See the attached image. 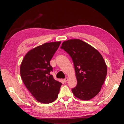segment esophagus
Returning a JSON list of instances; mask_svg holds the SVG:
<instances>
[{"label": "esophagus", "instance_id": "1", "mask_svg": "<svg viewBox=\"0 0 124 124\" xmlns=\"http://www.w3.org/2000/svg\"><path fill=\"white\" fill-rule=\"evenodd\" d=\"M69 80V78L68 77H66L64 79V82H67Z\"/></svg>", "mask_w": 124, "mask_h": 124}]
</instances>
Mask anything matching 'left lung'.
<instances>
[{"instance_id":"8db88e82","label":"left lung","mask_w":124,"mask_h":124,"mask_svg":"<svg viewBox=\"0 0 124 124\" xmlns=\"http://www.w3.org/2000/svg\"><path fill=\"white\" fill-rule=\"evenodd\" d=\"M61 48L72 58L77 84L72 89L75 96L82 100H89L100 92L105 81L107 68L99 52L79 39L62 42Z\"/></svg>"}]
</instances>
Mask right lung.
<instances>
[{
    "mask_svg": "<svg viewBox=\"0 0 124 124\" xmlns=\"http://www.w3.org/2000/svg\"><path fill=\"white\" fill-rule=\"evenodd\" d=\"M61 42L45 43L26 54L20 66L22 79L38 101L49 103L57 99L62 83L55 81L50 72V61Z\"/></svg>",
    "mask_w": 124,
    "mask_h": 124,
    "instance_id": "1",
    "label": "right lung"
}]
</instances>
